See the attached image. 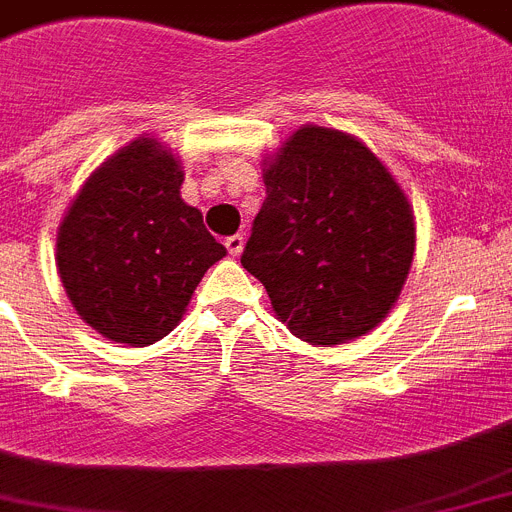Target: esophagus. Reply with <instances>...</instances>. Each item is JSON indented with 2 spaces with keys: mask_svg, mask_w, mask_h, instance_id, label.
I'll use <instances>...</instances> for the list:
<instances>
[{
  "mask_svg": "<svg viewBox=\"0 0 512 512\" xmlns=\"http://www.w3.org/2000/svg\"><path fill=\"white\" fill-rule=\"evenodd\" d=\"M226 249H229V255L239 257L242 255V249H244V234H234L226 239Z\"/></svg>",
  "mask_w": 512,
  "mask_h": 512,
  "instance_id": "esophagus-1",
  "label": "esophagus"
}]
</instances>
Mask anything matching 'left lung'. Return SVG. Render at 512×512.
Here are the masks:
<instances>
[{
	"instance_id": "left-lung-1",
	"label": "left lung",
	"mask_w": 512,
	"mask_h": 512,
	"mask_svg": "<svg viewBox=\"0 0 512 512\" xmlns=\"http://www.w3.org/2000/svg\"><path fill=\"white\" fill-rule=\"evenodd\" d=\"M268 187L242 265L278 320L312 346L375 330L401 296L416 249L409 197L354 135L302 124L263 158Z\"/></svg>"
}]
</instances>
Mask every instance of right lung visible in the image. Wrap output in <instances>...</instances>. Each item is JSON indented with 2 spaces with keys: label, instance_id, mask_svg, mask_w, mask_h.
<instances>
[{
  "label": "right lung",
  "instance_id": "add662e5",
  "mask_svg": "<svg viewBox=\"0 0 512 512\" xmlns=\"http://www.w3.org/2000/svg\"><path fill=\"white\" fill-rule=\"evenodd\" d=\"M179 156L140 135L85 179L57 231V270L80 320L114 343L150 346L187 312L226 255L179 195Z\"/></svg>",
  "mask_w": 512,
  "mask_h": 512
}]
</instances>
